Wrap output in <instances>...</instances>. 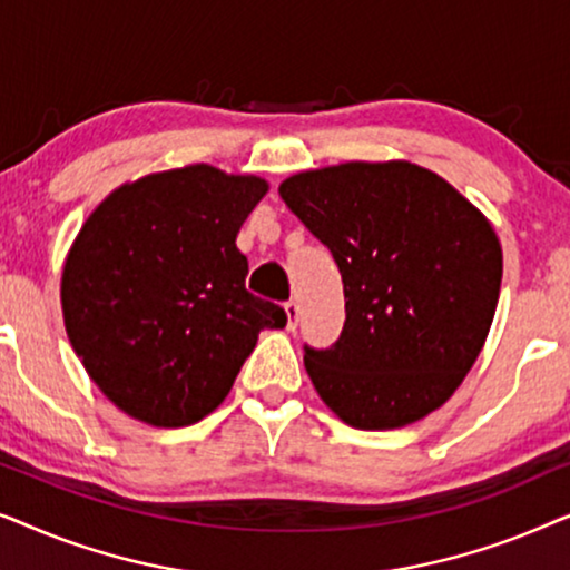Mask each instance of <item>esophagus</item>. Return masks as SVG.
<instances>
[{"instance_id":"obj_1","label":"esophagus","mask_w":570,"mask_h":570,"mask_svg":"<svg viewBox=\"0 0 570 570\" xmlns=\"http://www.w3.org/2000/svg\"><path fill=\"white\" fill-rule=\"evenodd\" d=\"M285 314H287V330H295L298 326V318H301V306L295 301H287L285 303Z\"/></svg>"}]
</instances>
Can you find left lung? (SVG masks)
<instances>
[{"label": "left lung", "mask_w": 570, "mask_h": 570, "mask_svg": "<svg viewBox=\"0 0 570 570\" xmlns=\"http://www.w3.org/2000/svg\"><path fill=\"white\" fill-rule=\"evenodd\" d=\"M279 197L330 248L345 287L340 340L303 355L326 407L357 431H394L449 402L501 293L503 252L488 217L410 160L301 170Z\"/></svg>", "instance_id": "obj_1"}]
</instances>
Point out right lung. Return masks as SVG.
Wrapping results in <instances>:
<instances>
[{
	"label": "right lung",
	"mask_w": 570,
	"mask_h": 570,
	"mask_svg": "<svg viewBox=\"0 0 570 570\" xmlns=\"http://www.w3.org/2000/svg\"><path fill=\"white\" fill-rule=\"evenodd\" d=\"M269 184L209 163L121 184L92 209L61 269L72 350L121 412L199 423L228 396L285 311L246 291L236 236Z\"/></svg>",
	"instance_id": "obj_1"
}]
</instances>
